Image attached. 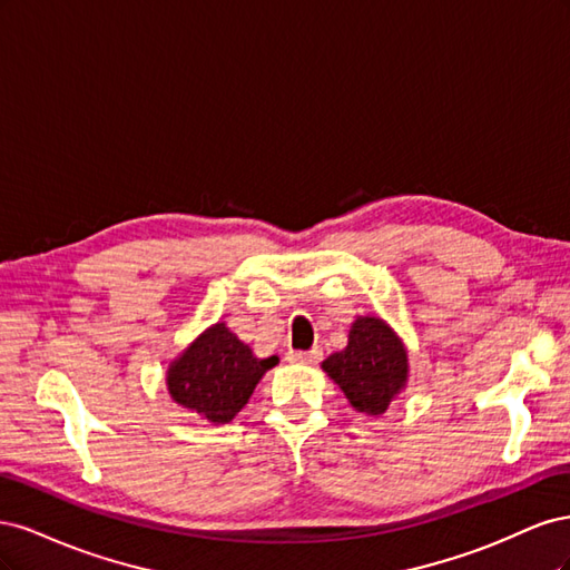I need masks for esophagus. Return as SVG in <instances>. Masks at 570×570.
<instances>
[{
	"label": "esophagus",
	"instance_id": "obj_1",
	"mask_svg": "<svg viewBox=\"0 0 570 570\" xmlns=\"http://www.w3.org/2000/svg\"><path fill=\"white\" fill-rule=\"evenodd\" d=\"M323 358V352L318 347L308 352H289V361H297V364H318Z\"/></svg>",
	"mask_w": 570,
	"mask_h": 570
}]
</instances>
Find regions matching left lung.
<instances>
[{"instance_id":"8db88e82","label":"left lung","mask_w":570,"mask_h":570,"mask_svg":"<svg viewBox=\"0 0 570 570\" xmlns=\"http://www.w3.org/2000/svg\"><path fill=\"white\" fill-rule=\"evenodd\" d=\"M321 368L340 385L350 404L368 416L385 413L409 381L404 342L375 316H358L350 327L347 347L327 356Z\"/></svg>"}]
</instances>
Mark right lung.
<instances>
[{"label": "right lung", "mask_w": 570, "mask_h": 570, "mask_svg": "<svg viewBox=\"0 0 570 570\" xmlns=\"http://www.w3.org/2000/svg\"><path fill=\"white\" fill-rule=\"evenodd\" d=\"M278 356L256 358L226 323H214L168 366L170 400L209 423H230Z\"/></svg>", "instance_id": "add662e5"}]
</instances>
